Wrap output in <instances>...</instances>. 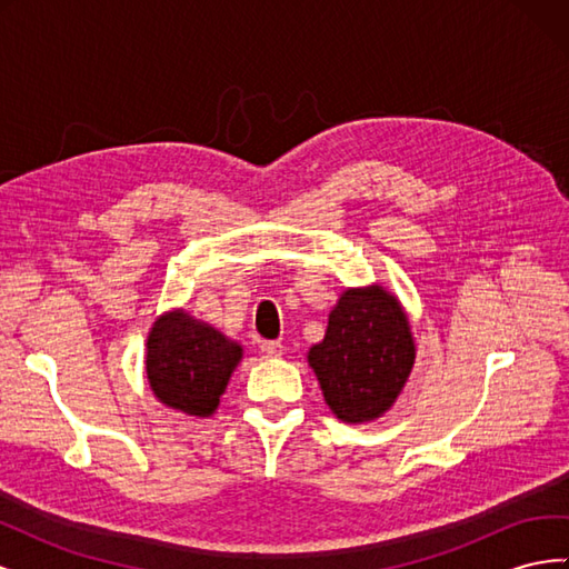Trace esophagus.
I'll return each instance as SVG.
<instances>
[{
	"label": "esophagus",
	"instance_id": "34e87169",
	"mask_svg": "<svg viewBox=\"0 0 569 569\" xmlns=\"http://www.w3.org/2000/svg\"><path fill=\"white\" fill-rule=\"evenodd\" d=\"M284 351V347L280 341H261V353L266 358H280Z\"/></svg>",
	"mask_w": 569,
	"mask_h": 569
}]
</instances>
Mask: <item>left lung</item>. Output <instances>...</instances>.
I'll list each match as a JSON object with an SVG mask.
<instances>
[{
  "label": "left lung",
  "instance_id": "8db88e82",
  "mask_svg": "<svg viewBox=\"0 0 569 569\" xmlns=\"http://www.w3.org/2000/svg\"><path fill=\"white\" fill-rule=\"evenodd\" d=\"M412 363L410 322L399 299L380 284L343 291L325 339L308 351L325 403L349 425L382 418L399 399Z\"/></svg>",
  "mask_w": 569,
  "mask_h": 569
}]
</instances>
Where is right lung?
I'll return each instance as SVG.
<instances>
[{
    "instance_id": "obj_1",
    "label": "right lung",
    "mask_w": 569,
    "mask_h": 569,
    "mask_svg": "<svg viewBox=\"0 0 569 569\" xmlns=\"http://www.w3.org/2000/svg\"><path fill=\"white\" fill-rule=\"evenodd\" d=\"M239 360L237 341L182 308L163 313L147 337L149 387L163 406L184 416H213Z\"/></svg>"
}]
</instances>
